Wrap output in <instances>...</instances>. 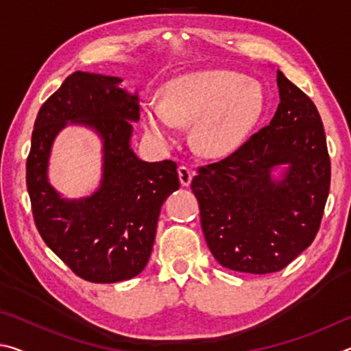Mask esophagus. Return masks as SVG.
Returning a JSON list of instances; mask_svg holds the SVG:
<instances>
[{
  "label": "esophagus",
  "instance_id": "obj_1",
  "mask_svg": "<svg viewBox=\"0 0 351 351\" xmlns=\"http://www.w3.org/2000/svg\"><path fill=\"white\" fill-rule=\"evenodd\" d=\"M178 175H180L181 186L187 187L189 184H190V181H192L193 171H192V169H189L187 165H180V167H178Z\"/></svg>",
  "mask_w": 351,
  "mask_h": 351
}]
</instances>
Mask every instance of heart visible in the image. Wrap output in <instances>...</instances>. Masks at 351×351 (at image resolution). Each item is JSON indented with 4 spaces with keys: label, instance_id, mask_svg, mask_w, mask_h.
I'll use <instances>...</instances> for the list:
<instances>
[{
    "label": "heart",
    "instance_id": "obj_1",
    "mask_svg": "<svg viewBox=\"0 0 351 351\" xmlns=\"http://www.w3.org/2000/svg\"><path fill=\"white\" fill-rule=\"evenodd\" d=\"M265 112L258 82L224 69L197 71L176 77L164 88V100L142 106L147 133L159 142L175 138L176 125H192V141L204 156L235 152Z\"/></svg>",
    "mask_w": 351,
    "mask_h": 351
}]
</instances>
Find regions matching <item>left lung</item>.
<instances>
[{"instance_id":"obj_1","label":"left lung","mask_w":351,"mask_h":351,"mask_svg":"<svg viewBox=\"0 0 351 351\" xmlns=\"http://www.w3.org/2000/svg\"><path fill=\"white\" fill-rule=\"evenodd\" d=\"M280 104L269 125L218 162L198 167L190 189L207 246L224 268L269 274L288 266L319 232L331 164L313 100L277 71ZM289 164L282 182L270 171Z\"/></svg>"}]
</instances>
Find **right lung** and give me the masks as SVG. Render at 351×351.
<instances>
[{"label":"right lung","mask_w":351,"mask_h":351,"mask_svg":"<svg viewBox=\"0 0 351 351\" xmlns=\"http://www.w3.org/2000/svg\"><path fill=\"white\" fill-rule=\"evenodd\" d=\"M119 77L75 71L41 105L35 119L26 184L41 239L83 280L114 283L141 274L150 258L161 206L180 189L176 162H145L130 148L139 97ZM104 139L101 189L79 202L60 198L47 182L51 141L67 121Z\"/></svg>","instance_id":"1"}]
</instances>
